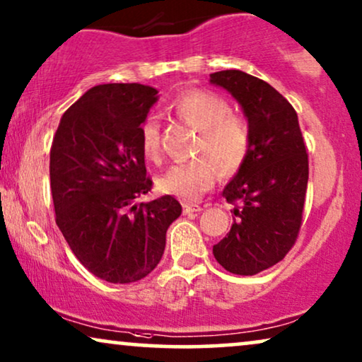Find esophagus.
<instances>
[{"mask_svg": "<svg viewBox=\"0 0 362 362\" xmlns=\"http://www.w3.org/2000/svg\"><path fill=\"white\" fill-rule=\"evenodd\" d=\"M202 205L199 204H184V214H194V211H202Z\"/></svg>", "mask_w": 362, "mask_h": 362, "instance_id": "1", "label": "esophagus"}]
</instances>
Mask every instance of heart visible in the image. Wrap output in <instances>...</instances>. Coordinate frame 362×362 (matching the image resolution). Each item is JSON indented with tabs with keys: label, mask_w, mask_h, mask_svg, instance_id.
<instances>
[{
	"label": "heart",
	"mask_w": 362,
	"mask_h": 362,
	"mask_svg": "<svg viewBox=\"0 0 362 362\" xmlns=\"http://www.w3.org/2000/svg\"><path fill=\"white\" fill-rule=\"evenodd\" d=\"M172 109L199 131L194 152L204 157L173 163L158 178V187L178 199L195 200L214 187L216 170L230 177L245 165L252 151V125L211 90H185L173 99ZM141 147L147 158L157 160L160 156V124L153 115L141 125Z\"/></svg>",
	"instance_id": "1"
}]
</instances>
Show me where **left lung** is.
<instances>
[{"label":"left lung","mask_w":362,"mask_h":362,"mask_svg":"<svg viewBox=\"0 0 362 362\" xmlns=\"http://www.w3.org/2000/svg\"><path fill=\"white\" fill-rule=\"evenodd\" d=\"M210 83L242 104L252 125V151L223 197L235 209L233 225L214 247L226 272L252 276L281 262L303 225L308 153L293 105L268 83L243 71L210 74Z\"/></svg>","instance_id":"left-lung-1"}]
</instances>
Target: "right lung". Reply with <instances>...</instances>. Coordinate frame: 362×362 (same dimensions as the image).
<instances>
[{"label": "right lung", "instance_id": "right-lung-1", "mask_svg": "<svg viewBox=\"0 0 362 362\" xmlns=\"http://www.w3.org/2000/svg\"><path fill=\"white\" fill-rule=\"evenodd\" d=\"M156 100L151 86H94L66 110L52 139L56 223L76 258L109 283L146 278L182 214L170 195L137 202L152 189L141 125Z\"/></svg>", "mask_w": 362, "mask_h": 362}]
</instances>
